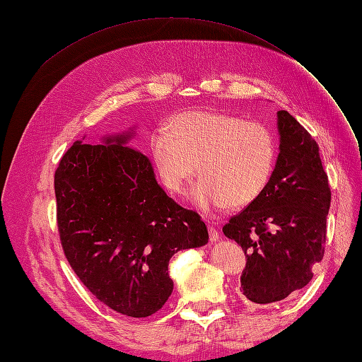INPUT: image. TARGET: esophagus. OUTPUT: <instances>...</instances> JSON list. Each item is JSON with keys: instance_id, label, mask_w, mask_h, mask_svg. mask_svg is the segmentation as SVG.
I'll list each match as a JSON object with an SVG mask.
<instances>
[{"instance_id": "obj_1", "label": "esophagus", "mask_w": 362, "mask_h": 362, "mask_svg": "<svg viewBox=\"0 0 362 362\" xmlns=\"http://www.w3.org/2000/svg\"><path fill=\"white\" fill-rule=\"evenodd\" d=\"M208 235H210V242L216 243L218 240V231L216 228H213L211 225H208Z\"/></svg>"}]
</instances>
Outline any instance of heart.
Instances as JSON below:
<instances>
[{
    "mask_svg": "<svg viewBox=\"0 0 362 362\" xmlns=\"http://www.w3.org/2000/svg\"><path fill=\"white\" fill-rule=\"evenodd\" d=\"M158 128L149 152L163 187L182 194L198 172L192 202L204 214H214L255 202L269 187L278 157L273 131L259 122L228 113L187 112Z\"/></svg>",
    "mask_w": 362,
    "mask_h": 362,
    "instance_id": "heart-1",
    "label": "heart"
}]
</instances>
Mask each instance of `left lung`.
<instances>
[{
	"label": "left lung",
	"instance_id": "8db88e82",
	"mask_svg": "<svg viewBox=\"0 0 362 362\" xmlns=\"http://www.w3.org/2000/svg\"><path fill=\"white\" fill-rule=\"evenodd\" d=\"M276 116L279 154L269 187L223 226L247 257L240 291L255 303L286 299L313 279L331 206L317 141L288 112Z\"/></svg>",
	"mask_w": 362,
	"mask_h": 362
}]
</instances>
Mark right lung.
Listing matches in <instances>:
<instances>
[{
	"label": "right lung",
	"instance_id": "obj_1",
	"mask_svg": "<svg viewBox=\"0 0 362 362\" xmlns=\"http://www.w3.org/2000/svg\"><path fill=\"white\" fill-rule=\"evenodd\" d=\"M134 137L131 127L100 145L76 140L54 189L62 246L76 276L96 299L139 319L172 294V255L205 246L208 231L198 213L161 189L151 160L128 146Z\"/></svg>",
	"mask_w": 362,
	"mask_h": 362
}]
</instances>
